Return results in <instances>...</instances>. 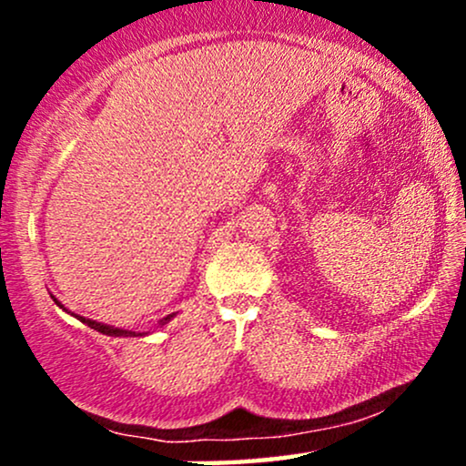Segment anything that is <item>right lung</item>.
Here are the masks:
<instances>
[{
    "instance_id": "add662e5",
    "label": "right lung",
    "mask_w": 466,
    "mask_h": 466,
    "mask_svg": "<svg viewBox=\"0 0 466 466\" xmlns=\"http://www.w3.org/2000/svg\"><path fill=\"white\" fill-rule=\"evenodd\" d=\"M55 298V296H52ZM55 302L58 304V307L63 309V311H67L66 307H63L61 302L56 300L55 298ZM175 315V313H173ZM173 315H168V318H164L162 319V324H166V322H170V318H173ZM74 318L76 319H80V322L83 324H87L89 329H94V330H98V333H103V335H111V337H136V330H125V329H114V326H106V324H100V322H96V319H87V318H80V315H74ZM137 335H142V333H137Z\"/></svg>"
}]
</instances>
